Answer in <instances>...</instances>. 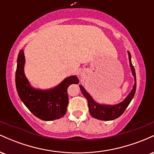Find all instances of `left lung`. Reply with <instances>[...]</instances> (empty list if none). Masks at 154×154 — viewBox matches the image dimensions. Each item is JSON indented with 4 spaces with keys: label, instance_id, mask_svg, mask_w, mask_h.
I'll return each mask as SVG.
<instances>
[{
    "label": "left lung",
    "instance_id": "obj_1",
    "mask_svg": "<svg viewBox=\"0 0 154 154\" xmlns=\"http://www.w3.org/2000/svg\"><path fill=\"white\" fill-rule=\"evenodd\" d=\"M129 60H130V65L131 67V71L134 77H135V85H134L133 88L128 95L126 98L123 100L122 103L116 104L114 106H108V105H101L98 104L93 100L91 95L87 93V91L85 90V88L82 85H79L81 91H82L83 95L88 100V108H89L90 114L93 117L97 119L103 120V121H110V120H114L116 118L119 117L122 114L125 112V109L128 106L134 95H135L136 91V75L135 68L132 65L131 61V55L130 52H128Z\"/></svg>",
    "mask_w": 154,
    "mask_h": 154
}]
</instances>
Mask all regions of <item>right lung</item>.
I'll return each mask as SVG.
<instances>
[{
    "label": "right lung",
    "instance_id": "1",
    "mask_svg": "<svg viewBox=\"0 0 154 154\" xmlns=\"http://www.w3.org/2000/svg\"><path fill=\"white\" fill-rule=\"evenodd\" d=\"M24 55L19 51L16 71V87L18 95L35 116L44 121H51L63 117L66 112L69 103L67 88L72 84H78L76 76L67 77L57 87L41 91L32 88L24 73Z\"/></svg>",
    "mask_w": 154,
    "mask_h": 154
}]
</instances>
